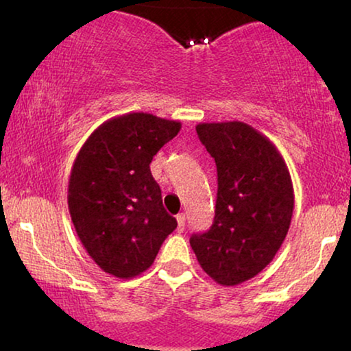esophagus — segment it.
I'll list each match as a JSON object with an SVG mask.
<instances>
[{
    "mask_svg": "<svg viewBox=\"0 0 351 351\" xmlns=\"http://www.w3.org/2000/svg\"><path fill=\"white\" fill-rule=\"evenodd\" d=\"M185 229V215L177 216V230L182 232Z\"/></svg>",
    "mask_w": 351,
    "mask_h": 351,
    "instance_id": "34e87169",
    "label": "esophagus"
}]
</instances>
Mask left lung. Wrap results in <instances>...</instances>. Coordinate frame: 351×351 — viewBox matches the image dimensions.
Masks as SVG:
<instances>
[{"mask_svg": "<svg viewBox=\"0 0 351 351\" xmlns=\"http://www.w3.org/2000/svg\"><path fill=\"white\" fill-rule=\"evenodd\" d=\"M215 158L217 197L209 230L190 237L203 271L221 285L252 279L272 261L289 232L293 186L284 158L245 122L198 124Z\"/></svg>", "mask_w": 351, "mask_h": 351, "instance_id": "1", "label": "left lung"}]
</instances>
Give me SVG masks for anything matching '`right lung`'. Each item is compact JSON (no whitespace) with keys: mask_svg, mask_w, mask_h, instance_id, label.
Wrapping results in <instances>:
<instances>
[{"mask_svg":"<svg viewBox=\"0 0 351 351\" xmlns=\"http://www.w3.org/2000/svg\"><path fill=\"white\" fill-rule=\"evenodd\" d=\"M179 130L177 121L129 112L99 125L77 154L69 213L86 253L108 274H142L177 227L162 206L149 162Z\"/></svg>","mask_w":351,"mask_h":351,"instance_id":"right-lung-1","label":"right lung"}]
</instances>
